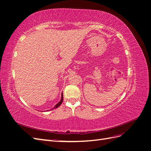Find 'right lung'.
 <instances>
[{
    "label": "right lung",
    "instance_id": "obj_1",
    "mask_svg": "<svg viewBox=\"0 0 151 151\" xmlns=\"http://www.w3.org/2000/svg\"><path fill=\"white\" fill-rule=\"evenodd\" d=\"M62 101H63V94H62V98H61V100H60V101L58 103H57L56 105H55V106L53 108H52V109H55V108H58L59 106H60V105L62 103Z\"/></svg>",
    "mask_w": 151,
    "mask_h": 151
}]
</instances>
